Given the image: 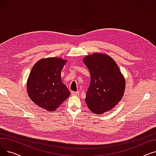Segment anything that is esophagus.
Here are the masks:
<instances>
[{
  "instance_id": "obj_1",
  "label": "esophagus",
  "mask_w": 156,
  "mask_h": 156,
  "mask_svg": "<svg viewBox=\"0 0 156 156\" xmlns=\"http://www.w3.org/2000/svg\"><path fill=\"white\" fill-rule=\"evenodd\" d=\"M71 95L73 96H78L80 95L79 92H72Z\"/></svg>"
}]
</instances>
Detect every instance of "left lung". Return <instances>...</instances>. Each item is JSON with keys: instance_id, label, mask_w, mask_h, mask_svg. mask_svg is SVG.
Segmentation results:
<instances>
[{"instance_id": "1", "label": "left lung", "mask_w": 156, "mask_h": 156, "mask_svg": "<svg viewBox=\"0 0 156 156\" xmlns=\"http://www.w3.org/2000/svg\"><path fill=\"white\" fill-rule=\"evenodd\" d=\"M83 61L90 74L85 102L89 109L101 114L112 109L122 99L125 80L118 66L107 54L94 53Z\"/></svg>"}]
</instances>
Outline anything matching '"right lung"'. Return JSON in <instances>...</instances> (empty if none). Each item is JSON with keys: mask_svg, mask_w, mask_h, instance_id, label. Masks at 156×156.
<instances>
[{"mask_svg": "<svg viewBox=\"0 0 156 156\" xmlns=\"http://www.w3.org/2000/svg\"><path fill=\"white\" fill-rule=\"evenodd\" d=\"M66 62L59 57H48L33 66L27 88L30 99L38 107L54 111L69 96L70 92L62 82L61 75Z\"/></svg>", "mask_w": 156, "mask_h": 156, "instance_id": "1", "label": "right lung"}]
</instances>
